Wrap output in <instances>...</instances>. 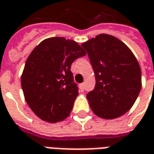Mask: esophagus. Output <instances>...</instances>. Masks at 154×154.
I'll use <instances>...</instances> for the list:
<instances>
[{
	"label": "esophagus",
	"instance_id": "obj_1",
	"mask_svg": "<svg viewBox=\"0 0 154 154\" xmlns=\"http://www.w3.org/2000/svg\"><path fill=\"white\" fill-rule=\"evenodd\" d=\"M79 87H80V88H81L82 90H84V89H85V84H84V83L80 84V85H79Z\"/></svg>",
	"mask_w": 154,
	"mask_h": 154
}]
</instances>
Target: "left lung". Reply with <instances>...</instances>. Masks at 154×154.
I'll list each match as a JSON object with an SVG mask.
<instances>
[{
  "instance_id": "1",
  "label": "left lung",
  "mask_w": 154,
  "mask_h": 154,
  "mask_svg": "<svg viewBox=\"0 0 154 154\" xmlns=\"http://www.w3.org/2000/svg\"><path fill=\"white\" fill-rule=\"evenodd\" d=\"M93 66L96 85L87 94L91 109L103 119H115L131 109L140 94L141 69L130 48L109 34L82 43Z\"/></svg>"
}]
</instances>
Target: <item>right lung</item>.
<instances>
[{
    "mask_svg": "<svg viewBox=\"0 0 154 154\" xmlns=\"http://www.w3.org/2000/svg\"><path fill=\"white\" fill-rule=\"evenodd\" d=\"M86 52L62 37L42 41L29 57L21 75L25 101L37 116L50 123L67 118L78 96L71 64Z\"/></svg>",
    "mask_w": 154,
    "mask_h": 154,
    "instance_id": "right-lung-1",
    "label": "right lung"
}]
</instances>
